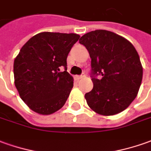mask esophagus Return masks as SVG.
Instances as JSON below:
<instances>
[{"label": "esophagus", "mask_w": 151, "mask_h": 151, "mask_svg": "<svg viewBox=\"0 0 151 151\" xmlns=\"http://www.w3.org/2000/svg\"><path fill=\"white\" fill-rule=\"evenodd\" d=\"M84 77H85V74H84V73H83L82 75L76 76V78H77L78 80H79V79H82V78H83Z\"/></svg>", "instance_id": "1"}]
</instances>
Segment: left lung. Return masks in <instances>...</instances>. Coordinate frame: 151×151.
Segmentation results:
<instances>
[{"mask_svg": "<svg viewBox=\"0 0 151 151\" xmlns=\"http://www.w3.org/2000/svg\"><path fill=\"white\" fill-rule=\"evenodd\" d=\"M90 55L93 88L85 94L89 107L97 114L112 116L127 109L137 96L143 68L132 43L104 29L80 38ZM101 75V78H96Z\"/></svg>", "mask_w": 151, "mask_h": 151, "instance_id": "obj_1", "label": "left lung"}]
</instances>
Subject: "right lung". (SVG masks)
I'll use <instances>...</instances> for the list:
<instances>
[{"label":"right lung","instance_id":"1","mask_svg":"<svg viewBox=\"0 0 151 151\" xmlns=\"http://www.w3.org/2000/svg\"><path fill=\"white\" fill-rule=\"evenodd\" d=\"M77 34L42 32L30 38L14 61L15 85L20 98L35 112L50 115L62 108L73 87L67 57ZM65 68V71L60 69Z\"/></svg>","mask_w":151,"mask_h":151}]
</instances>
